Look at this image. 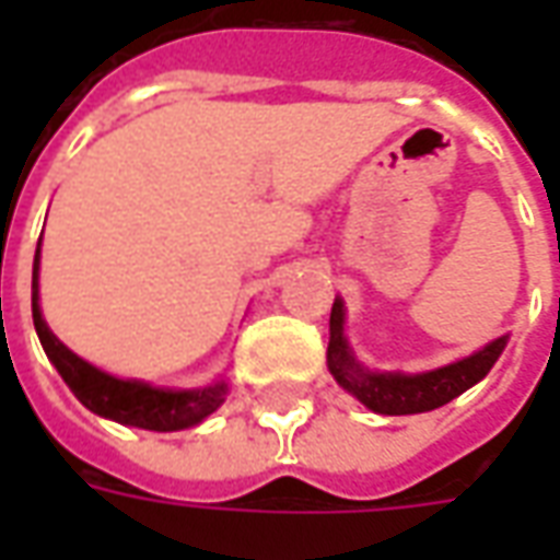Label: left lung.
I'll return each mask as SVG.
<instances>
[{"label": "left lung", "instance_id": "left-lung-1", "mask_svg": "<svg viewBox=\"0 0 560 560\" xmlns=\"http://www.w3.org/2000/svg\"><path fill=\"white\" fill-rule=\"evenodd\" d=\"M506 336L489 341L482 351L470 353L458 363H450L434 372H420V375H401V372H369L365 365L357 363V357L348 348L345 339V303L336 300L329 312V348L327 365L339 387L353 393L363 401L369 411L387 413V417H401V413L434 411L446 401L462 396L465 389L480 384L489 375V369L498 363L504 351Z\"/></svg>", "mask_w": 560, "mask_h": 560}]
</instances>
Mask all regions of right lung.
<instances>
[{"label":"right lung","mask_w":560,"mask_h":560,"mask_svg":"<svg viewBox=\"0 0 560 560\" xmlns=\"http://www.w3.org/2000/svg\"><path fill=\"white\" fill-rule=\"evenodd\" d=\"M38 257H42V243L35 248V264H32V320H35V332L42 339L47 360L56 365V372L62 375L71 393L92 413L122 422V425H135V429H149V432H179V429H188V425L207 420L209 413L224 401V393H228L224 381L200 389L149 387L143 381H122V377L107 375V372L95 369L86 360H80L78 353L68 351L42 317V305H38Z\"/></svg>","instance_id":"add662e5"}]
</instances>
